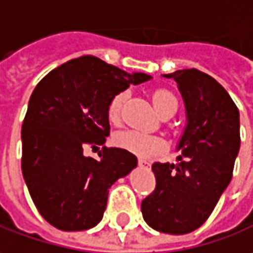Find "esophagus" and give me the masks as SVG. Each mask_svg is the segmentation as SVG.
<instances>
[{
    "mask_svg": "<svg viewBox=\"0 0 253 253\" xmlns=\"http://www.w3.org/2000/svg\"><path fill=\"white\" fill-rule=\"evenodd\" d=\"M138 164H140V166H144V167H150V166H151V163H150L148 160L144 159H138Z\"/></svg>",
    "mask_w": 253,
    "mask_h": 253,
    "instance_id": "esophagus-1",
    "label": "esophagus"
}]
</instances>
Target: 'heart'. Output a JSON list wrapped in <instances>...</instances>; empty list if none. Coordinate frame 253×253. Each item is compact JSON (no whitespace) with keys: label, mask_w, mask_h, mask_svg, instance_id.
Here are the masks:
<instances>
[{"label":"heart","mask_w":253,"mask_h":253,"mask_svg":"<svg viewBox=\"0 0 253 253\" xmlns=\"http://www.w3.org/2000/svg\"><path fill=\"white\" fill-rule=\"evenodd\" d=\"M126 92H119L112 96L107 105V119L112 125H119L120 115H122V107L126 100ZM153 102L156 109L160 112V115H167V113H175L177 112V99L167 89H157L153 92ZM117 147L123 148L126 151H130L133 154L138 156H151L161 151L164 148V141L159 136L147 134L137 130H126L117 133L113 138Z\"/></svg>","instance_id":"b5f03b06"}]
</instances>
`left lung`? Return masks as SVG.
Here are the masks:
<instances>
[{"label": "left lung", "mask_w": 253, "mask_h": 253, "mask_svg": "<svg viewBox=\"0 0 253 253\" xmlns=\"http://www.w3.org/2000/svg\"><path fill=\"white\" fill-rule=\"evenodd\" d=\"M178 83L188 125L177 164L154 163L156 188L141 214L160 232L184 235L203 225L232 178L239 146V112L225 89L198 69L164 75Z\"/></svg>", "instance_id": "1"}]
</instances>
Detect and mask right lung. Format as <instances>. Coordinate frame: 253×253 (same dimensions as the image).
Wrapping results in <instances>:
<instances>
[{
	"mask_svg": "<svg viewBox=\"0 0 253 253\" xmlns=\"http://www.w3.org/2000/svg\"><path fill=\"white\" fill-rule=\"evenodd\" d=\"M94 56L50 71L29 97L21 137V169L39 214L62 231L93 228L103 218L109 188L137 166L123 148H102L99 159L83 149L110 134L107 105L130 83L148 81Z\"/></svg>",
	"mask_w": 253,
	"mask_h": 253,
	"instance_id": "right-lung-1",
	"label": "right lung"
}]
</instances>
